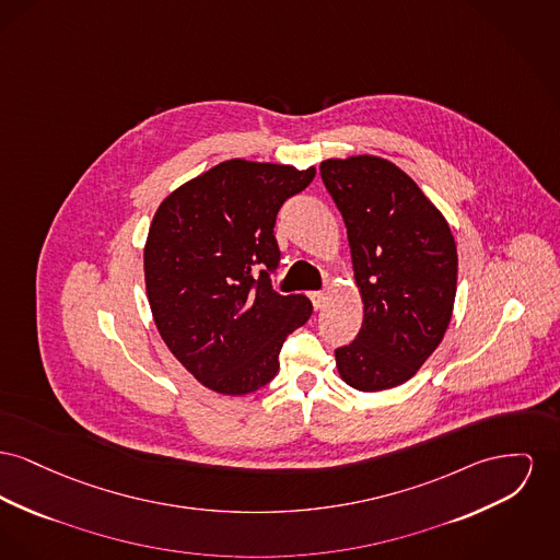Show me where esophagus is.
I'll use <instances>...</instances> for the list:
<instances>
[{"instance_id": "1", "label": "esophagus", "mask_w": 560, "mask_h": 560, "mask_svg": "<svg viewBox=\"0 0 560 560\" xmlns=\"http://www.w3.org/2000/svg\"><path fill=\"white\" fill-rule=\"evenodd\" d=\"M308 298H311V302H313V308H322L324 302H326V294H324V292H311Z\"/></svg>"}]
</instances>
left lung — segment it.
I'll use <instances>...</instances> for the list:
<instances>
[{
	"mask_svg": "<svg viewBox=\"0 0 560 560\" xmlns=\"http://www.w3.org/2000/svg\"><path fill=\"white\" fill-rule=\"evenodd\" d=\"M351 247L363 322L338 347L336 368L360 392L392 389L417 374L451 324L457 245L444 215L394 163L378 156L319 166Z\"/></svg>",
	"mask_w": 560,
	"mask_h": 560,
	"instance_id": "obj_1",
	"label": "left lung"
}]
</instances>
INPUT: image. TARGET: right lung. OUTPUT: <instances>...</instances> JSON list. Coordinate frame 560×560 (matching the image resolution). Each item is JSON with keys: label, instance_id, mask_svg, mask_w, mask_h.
<instances>
[{"label": "right lung", "instance_id": "add662e5", "mask_svg": "<svg viewBox=\"0 0 560 560\" xmlns=\"http://www.w3.org/2000/svg\"><path fill=\"white\" fill-rule=\"evenodd\" d=\"M315 166L226 161L179 186L154 213L143 249L150 308L168 351L205 387L245 395L268 385L279 351L313 313L281 296L275 222Z\"/></svg>", "mask_w": 560, "mask_h": 560}]
</instances>
